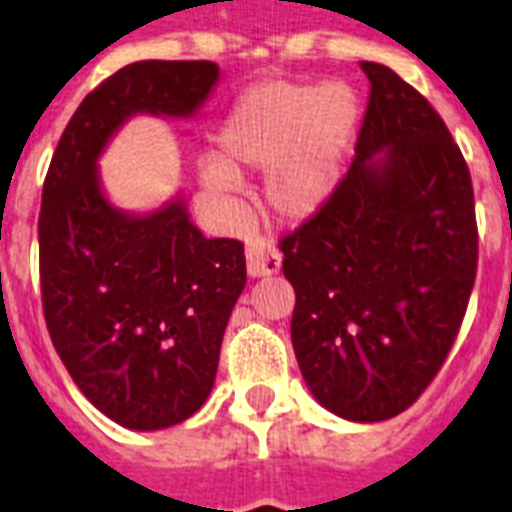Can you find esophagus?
Instances as JSON below:
<instances>
[{
    "instance_id": "1",
    "label": "esophagus",
    "mask_w": 512,
    "mask_h": 512,
    "mask_svg": "<svg viewBox=\"0 0 512 512\" xmlns=\"http://www.w3.org/2000/svg\"><path fill=\"white\" fill-rule=\"evenodd\" d=\"M245 264H248V275L251 277H267L280 272L282 256L275 245L267 240H253L245 248Z\"/></svg>"
}]
</instances>
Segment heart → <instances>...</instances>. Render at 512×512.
Returning a JSON list of instances; mask_svg holds the SVG:
<instances>
[{"label": "heart", "instance_id": "heart-1", "mask_svg": "<svg viewBox=\"0 0 512 512\" xmlns=\"http://www.w3.org/2000/svg\"><path fill=\"white\" fill-rule=\"evenodd\" d=\"M362 124V100L346 81L269 79L245 89L219 129L222 153L200 158L219 195L240 190V171H267V198L285 219L317 214Z\"/></svg>", "mask_w": 512, "mask_h": 512}]
</instances>
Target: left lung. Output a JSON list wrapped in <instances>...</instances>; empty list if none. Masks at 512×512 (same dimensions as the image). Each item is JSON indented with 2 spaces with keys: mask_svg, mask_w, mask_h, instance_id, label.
<instances>
[{
  "mask_svg": "<svg viewBox=\"0 0 512 512\" xmlns=\"http://www.w3.org/2000/svg\"><path fill=\"white\" fill-rule=\"evenodd\" d=\"M359 65L370 102L349 174L280 251L306 386L335 415L378 423L444 365L476 282L478 227L468 163L431 102L386 65Z\"/></svg>",
  "mask_w": 512,
  "mask_h": 512,
  "instance_id": "8db88e82",
  "label": "left lung"
}]
</instances>
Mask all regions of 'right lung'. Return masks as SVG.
<instances>
[{"mask_svg": "<svg viewBox=\"0 0 512 512\" xmlns=\"http://www.w3.org/2000/svg\"><path fill=\"white\" fill-rule=\"evenodd\" d=\"M219 79L211 60H140L84 97L49 163L39 277L49 338L89 402L134 431L203 407L224 327L245 288L240 240H208L182 200L129 216L105 200L97 155L134 113L190 116Z\"/></svg>", "mask_w": 512, "mask_h": 512, "instance_id": "add662e5", "label": "right lung"}]
</instances>
